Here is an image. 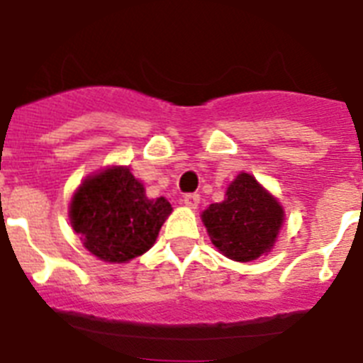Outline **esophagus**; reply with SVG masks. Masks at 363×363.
<instances>
[{"mask_svg": "<svg viewBox=\"0 0 363 363\" xmlns=\"http://www.w3.org/2000/svg\"><path fill=\"white\" fill-rule=\"evenodd\" d=\"M198 203H200V194H185L184 196V205L189 209H196Z\"/></svg>", "mask_w": 363, "mask_h": 363, "instance_id": "1", "label": "esophagus"}]
</instances>
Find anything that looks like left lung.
<instances>
[{
    "mask_svg": "<svg viewBox=\"0 0 363 363\" xmlns=\"http://www.w3.org/2000/svg\"><path fill=\"white\" fill-rule=\"evenodd\" d=\"M201 220L227 258L251 262L271 251L284 211L251 174L242 172L227 189L225 200L203 211Z\"/></svg>",
    "mask_w": 363,
    "mask_h": 363,
    "instance_id": "left-lung-1",
    "label": "left lung"
}]
</instances>
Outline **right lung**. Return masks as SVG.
I'll list each match as a JSON object with an SVG mask.
<instances>
[{
  "mask_svg": "<svg viewBox=\"0 0 363 363\" xmlns=\"http://www.w3.org/2000/svg\"><path fill=\"white\" fill-rule=\"evenodd\" d=\"M171 211L165 198L149 200L127 167H112L74 194L70 223L92 255L123 264L149 251Z\"/></svg>",
  "mask_w": 363,
  "mask_h": 363,
  "instance_id": "add662e5",
  "label": "right lung"
}]
</instances>
